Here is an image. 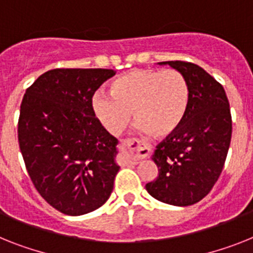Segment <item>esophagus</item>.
Returning a JSON list of instances; mask_svg holds the SVG:
<instances>
[{"mask_svg": "<svg viewBox=\"0 0 253 253\" xmlns=\"http://www.w3.org/2000/svg\"><path fill=\"white\" fill-rule=\"evenodd\" d=\"M122 150L128 155V160L131 164H137L138 160L149 156L150 149L147 146H143L141 141L135 138L124 139L122 142Z\"/></svg>", "mask_w": 253, "mask_h": 253, "instance_id": "esophagus-1", "label": "esophagus"}]
</instances>
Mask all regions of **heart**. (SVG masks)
Masks as SVG:
<instances>
[{"mask_svg":"<svg viewBox=\"0 0 253 253\" xmlns=\"http://www.w3.org/2000/svg\"><path fill=\"white\" fill-rule=\"evenodd\" d=\"M189 102V84L178 71L133 70L112 81L111 94H95L93 110L111 134L128 126L133 112L139 130L162 138L181 126Z\"/></svg>","mask_w":253,"mask_h":253,"instance_id":"1","label":"heart"}]
</instances>
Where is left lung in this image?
<instances>
[{
    "label": "left lung",
    "instance_id": "8db88e82",
    "mask_svg": "<svg viewBox=\"0 0 253 253\" xmlns=\"http://www.w3.org/2000/svg\"><path fill=\"white\" fill-rule=\"evenodd\" d=\"M169 64L186 77L190 102L174 133L163 139L152 155L159 176L146 183L151 197L163 203L186 207L210 193L220 177L231 141V114L222 85L190 62Z\"/></svg>",
    "mask_w": 253,
    "mask_h": 253
}]
</instances>
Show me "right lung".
<instances>
[{
    "instance_id": "add662e5",
    "label": "right lung",
    "mask_w": 253,
    "mask_h": 253,
    "mask_svg": "<svg viewBox=\"0 0 253 253\" xmlns=\"http://www.w3.org/2000/svg\"><path fill=\"white\" fill-rule=\"evenodd\" d=\"M115 75L103 68H55L26 90L18 141L40 195L68 216L103 206L120 167L118 139L95 118L91 98Z\"/></svg>"
}]
</instances>
